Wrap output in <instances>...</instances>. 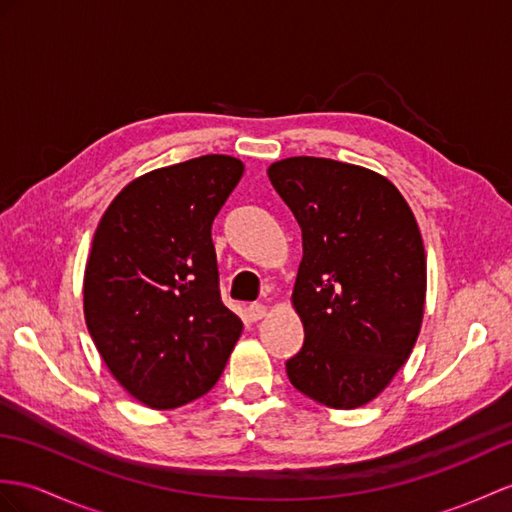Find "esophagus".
Segmentation results:
<instances>
[{"mask_svg": "<svg viewBox=\"0 0 512 512\" xmlns=\"http://www.w3.org/2000/svg\"><path fill=\"white\" fill-rule=\"evenodd\" d=\"M267 315V306L265 304H249L247 306V317L252 319V321H258V319H263Z\"/></svg>", "mask_w": 512, "mask_h": 512, "instance_id": "obj_1", "label": "esophagus"}]
</instances>
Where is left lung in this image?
<instances>
[{
    "mask_svg": "<svg viewBox=\"0 0 512 512\" xmlns=\"http://www.w3.org/2000/svg\"><path fill=\"white\" fill-rule=\"evenodd\" d=\"M267 173L304 247L293 289L304 345L286 373L310 400L358 408L382 393L419 336L426 252L415 215L365 167L295 156Z\"/></svg>",
    "mask_w": 512,
    "mask_h": 512,
    "instance_id": "obj_1",
    "label": "left lung"
}]
</instances>
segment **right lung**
Here are the masks:
<instances>
[{"mask_svg":"<svg viewBox=\"0 0 512 512\" xmlns=\"http://www.w3.org/2000/svg\"><path fill=\"white\" fill-rule=\"evenodd\" d=\"M243 162L208 154L145 173L99 221L84 271V319L97 352L149 408L213 389L243 323L223 306L213 221Z\"/></svg>","mask_w":512,"mask_h":512,"instance_id":"obj_1","label":"right lung"}]
</instances>
